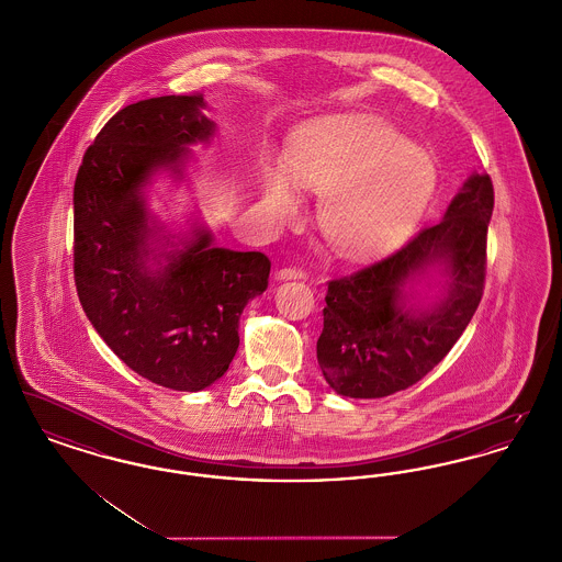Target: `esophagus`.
Masks as SVG:
<instances>
[{
    "label": "esophagus",
    "mask_w": 562,
    "mask_h": 562,
    "mask_svg": "<svg viewBox=\"0 0 562 562\" xmlns=\"http://www.w3.org/2000/svg\"><path fill=\"white\" fill-rule=\"evenodd\" d=\"M305 273L301 269L282 268L276 271V280H303Z\"/></svg>",
    "instance_id": "obj_1"
}]
</instances>
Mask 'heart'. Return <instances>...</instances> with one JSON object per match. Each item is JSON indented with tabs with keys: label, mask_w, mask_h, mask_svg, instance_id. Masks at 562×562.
<instances>
[{
	"label": "heart",
	"mask_w": 562,
	"mask_h": 562,
	"mask_svg": "<svg viewBox=\"0 0 562 562\" xmlns=\"http://www.w3.org/2000/svg\"><path fill=\"white\" fill-rule=\"evenodd\" d=\"M322 198L318 225L346 259H371L404 238L428 206L436 164L371 115H328L296 134L286 170L266 168L261 204L276 221L299 214L296 189Z\"/></svg>",
	"instance_id": "obj_1"
}]
</instances>
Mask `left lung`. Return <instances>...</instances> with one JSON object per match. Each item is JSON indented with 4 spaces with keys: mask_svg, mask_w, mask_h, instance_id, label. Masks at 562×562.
<instances>
[{
    "mask_svg": "<svg viewBox=\"0 0 562 562\" xmlns=\"http://www.w3.org/2000/svg\"><path fill=\"white\" fill-rule=\"evenodd\" d=\"M491 214L493 183L472 172L436 225L392 257L328 282L316 351L339 396L396 394L451 351L481 303Z\"/></svg>",
    "mask_w": 562,
    "mask_h": 562,
    "instance_id": "8db88e82",
    "label": "left lung"
}]
</instances>
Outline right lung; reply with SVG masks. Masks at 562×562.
Wrapping results in <instances>:
<instances>
[{
  "instance_id": "right-lung-1",
  "label": "right lung",
  "mask_w": 562,
  "mask_h": 562,
  "mask_svg": "<svg viewBox=\"0 0 562 562\" xmlns=\"http://www.w3.org/2000/svg\"><path fill=\"white\" fill-rule=\"evenodd\" d=\"M202 94L120 109L88 147L74 188V268L81 307L134 373L200 392L229 369L248 301L268 289L263 252L214 246L198 214L172 229L147 191L166 172L188 181L191 147L216 124Z\"/></svg>"
}]
</instances>
